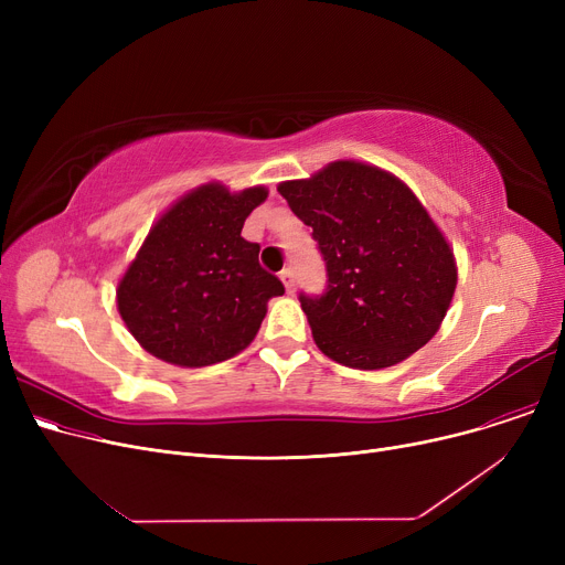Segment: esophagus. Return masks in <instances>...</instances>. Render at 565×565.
<instances>
[{"label":"esophagus","instance_id":"1","mask_svg":"<svg viewBox=\"0 0 565 565\" xmlns=\"http://www.w3.org/2000/svg\"><path fill=\"white\" fill-rule=\"evenodd\" d=\"M279 277H281V281H284V286H286V290H288V292H292V290H295V275H292V267H284V270L279 273Z\"/></svg>","mask_w":565,"mask_h":565}]
</instances>
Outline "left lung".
<instances>
[{"label": "left lung", "instance_id": "1", "mask_svg": "<svg viewBox=\"0 0 565 565\" xmlns=\"http://www.w3.org/2000/svg\"><path fill=\"white\" fill-rule=\"evenodd\" d=\"M279 194L307 226L328 270L320 295L300 292L316 345L362 371L424 348L451 305L458 273L449 243L396 175L339 160Z\"/></svg>", "mask_w": 565, "mask_h": 565}]
</instances>
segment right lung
Returning a JSON list of instances; mask_svg holds the SVG:
<instances>
[{"instance_id":"1","label":"right lung","mask_w":565,"mask_h":565,"mask_svg":"<svg viewBox=\"0 0 565 565\" xmlns=\"http://www.w3.org/2000/svg\"><path fill=\"white\" fill-rule=\"evenodd\" d=\"M265 196V188L201 185L148 233L116 298L132 337L158 360L211 366L254 341L267 300L284 295L258 263V243L241 235Z\"/></svg>"}]
</instances>
